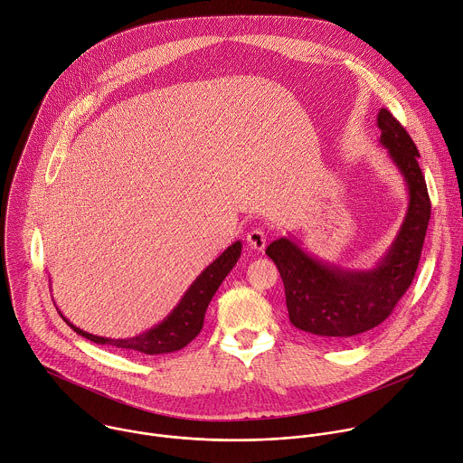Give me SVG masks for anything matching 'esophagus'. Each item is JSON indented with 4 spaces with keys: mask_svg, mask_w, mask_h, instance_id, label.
I'll return each mask as SVG.
<instances>
[{
    "mask_svg": "<svg viewBox=\"0 0 463 463\" xmlns=\"http://www.w3.org/2000/svg\"><path fill=\"white\" fill-rule=\"evenodd\" d=\"M246 241H248V246L250 248H253V250H257V251H262L264 248H266V232L264 230H260V228H253L250 233H248V237H246Z\"/></svg>",
    "mask_w": 463,
    "mask_h": 463,
    "instance_id": "esophagus-1",
    "label": "esophagus"
}]
</instances>
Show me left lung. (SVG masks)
Wrapping results in <instances>:
<instances>
[{
  "instance_id": "1",
  "label": "left lung",
  "mask_w": 463,
  "mask_h": 463,
  "mask_svg": "<svg viewBox=\"0 0 463 463\" xmlns=\"http://www.w3.org/2000/svg\"><path fill=\"white\" fill-rule=\"evenodd\" d=\"M376 125L380 145L402 174L409 204L403 222L378 264L349 269L306 253L293 239L280 237L266 248L286 289L289 322L327 340H345L382 324L411 286L430 217V201L418 150L405 128L385 109Z\"/></svg>"
}]
</instances>
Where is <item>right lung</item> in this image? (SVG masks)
Masks as SVG:
<instances>
[{"mask_svg": "<svg viewBox=\"0 0 463 463\" xmlns=\"http://www.w3.org/2000/svg\"><path fill=\"white\" fill-rule=\"evenodd\" d=\"M242 251L241 241L228 246L186 289L179 304L172 309V313L154 327H150L145 333H139L132 338H107L98 336L92 333H87L80 327H76L69 318L65 322L81 336L96 342V344H109L114 347H121L125 351L132 353H143V354H165L174 353L188 345L203 329L204 324V313L208 309V304L212 302L215 291L226 279V275L233 269Z\"/></svg>", "mask_w": 463, "mask_h": 463, "instance_id": "obj_1", "label": "right lung"}]
</instances>
